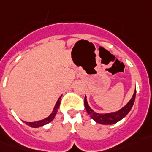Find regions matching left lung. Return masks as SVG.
<instances>
[{"instance_id":"obj_1","label":"left lung","mask_w":152,"mask_h":152,"mask_svg":"<svg viewBox=\"0 0 152 152\" xmlns=\"http://www.w3.org/2000/svg\"><path fill=\"white\" fill-rule=\"evenodd\" d=\"M135 96H136V90H135L131 99L128 102V104L125 107H123L119 111L115 112V113H111L99 114L97 113H95L89 107L86 97L84 99V105H85V108H86L87 113L89 114L91 117L94 121H96V122L99 123V124H103V125H112V124H115L117 121L121 120L122 118H124L127 114L129 113V112L132 108L133 104L134 103Z\"/></svg>"}]
</instances>
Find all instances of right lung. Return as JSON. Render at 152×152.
Wrapping results in <instances>:
<instances>
[{"instance_id": "add662e5", "label": "right lung", "mask_w": 152, "mask_h": 152, "mask_svg": "<svg viewBox=\"0 0 152 152\" xmlns=\"http://www.w3.org/2000/svg\"><path fill=\"white\" fill-rule=\"evenodd\" d=\"M61 96H60V98L58 99L57 102H56V105H55V107L53 108V113H52L47 118H45L44 120L39 121H35V122H26V125L31 126V127H33V128H37V127H40V126L47 125V124H48L49 122H51V121L54 119V117H55V116H56V112H57L58 108H59L60 103H61Z\"/></svg>"}]
</instances>
